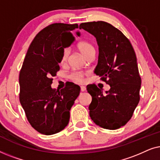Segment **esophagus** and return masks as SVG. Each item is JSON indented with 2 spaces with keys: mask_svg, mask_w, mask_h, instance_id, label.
<instances>
[{
  "mask_svg": "<svg viewBox=\"0 0 160 160\" xmlns=\"http://www.w3.org/2000/svg\"><path fill=\"white\" fill-rule=\"evenodd\" d=\"M86 90V87L84 86H81V91L82 92H84Z\"/></svg>",
  "mask_w": 160,
  "mask_h": 160,
  "instance_id": "1",
  "label": "esophagus"
}]
</instances>
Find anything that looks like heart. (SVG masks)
<instances>
[{
    "label": "heart",
    "instance_id": "obj_1",
    "mask_svg": "<svg viewBox=\"0 0 160 160\" xmlns=\"http://www.w3.org/2000/svg\"><path fill=\"white\" fill-rule=\"evenodd\" d=\"M76 47L78 51L82 53L86 58H88L89 57L92 55H95V48L88 41H81L78 43L76 45ZM70 52L68 49H64L61 54L60 58V63L62 65H64L67 62L68 59ZM88 74V72H83V71H75L71 73L69 75V78L72 81L76 82H83L84 81V76Z\"/></svg>",
    "mask_w": 160,
    "mask_h": 160
}]
</instances>
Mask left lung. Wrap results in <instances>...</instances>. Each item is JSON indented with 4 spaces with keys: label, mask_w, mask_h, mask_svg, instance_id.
I'll list each match as a JSON object with an SVG mask.
<instances>
[{
    "label": "left lung",
    "mask_w": 160,
    "mask_h": 160,
    "mask_svg": "<svg viewBox=\"0 0 160 160\" xmlns=\"http://www.w3.org/2000/svg\"><path fill=\"white\" fill-rule=\"evenodd\" d=\"M79 28L96 38L99 56L95 73L111 87L102 94L95 84L87 85L89 116L97 125L117 130L128 123L140 100L141 78L135 51L129 39L106 22L82 23Z\"/></svg>",
    "instance_id": "1"
}]
</instances>
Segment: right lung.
<instances>
[{"instance_id":"1","label":"right lung","mask_w":160,"mask_h":160,"mask_svg":"<svg viewBox=\"0 0 160 160\" xmlns=\"http://www.w3.org/2000/svg\"><path fill=\"white\" fill-rule=\"evenodd\" d=\"M78 28V24L54 23L41 30L30 43L20 70L19 101L30 125L41 134H55L68 125L70 110L79 95L78 85L70 83L60 91L51 87L62 52L68 47L65 38L73 37L71 31Z\"/></svg>"}]
</instances>
